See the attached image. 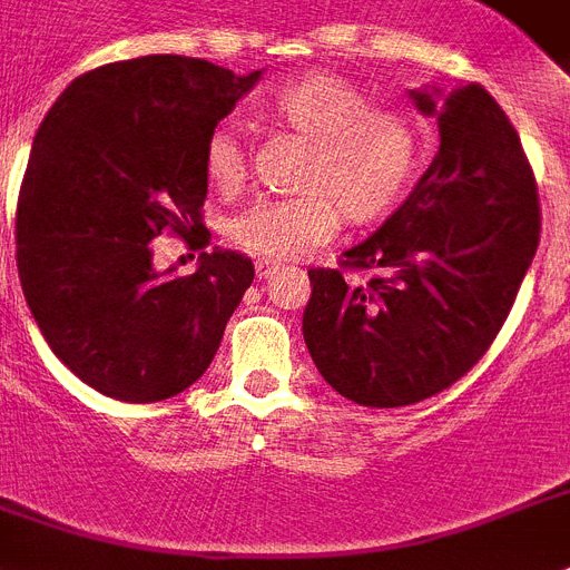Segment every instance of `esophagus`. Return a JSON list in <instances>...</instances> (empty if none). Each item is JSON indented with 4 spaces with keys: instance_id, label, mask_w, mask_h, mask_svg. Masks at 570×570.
<instances>
[{
    "instance_id": "34e87169",
    "label": "esophagus",
    "mask_w": 570,
    "mask_h": 570,
    "mask_svg": "<svg viewBox=\"0 0 570 570\" xmlns=\"http://www.w3.org/2000/svg\"><path fill=\"white\" fill-rule=\"evenodd\" d=\"M276 271H279V265H276V262H267V258H258V262H256V276H258V279H271V276H274Z\"/></svg>"
}]
</instances>
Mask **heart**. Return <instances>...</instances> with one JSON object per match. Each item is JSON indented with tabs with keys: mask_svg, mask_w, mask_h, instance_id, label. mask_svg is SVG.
Returning a JSON list of instances; mask_svg holds the SVG:
<instances>
[{
	"mask_svg": "<svg viewBox=\"0 0 570 570\" xmlns=\"http://www.w3.org/2000/svg\"><path fill=\"white\" fill-rule=\"evenodd\" d=\"M271 119L308 142L294 197H262L227 224L229 242L267 262H288L332 238L341 215L352 227L375 224L407 195L422 163L420 130L404 112L375 110L350 81L305 72L271 98ZM206 180L242 189L247 154L218 127L204 148Z\"/></svg>",
	"mask_w": 570,
	"mask_h": 570,
	"instance_id": "b5f03b06",
	"label": "heart"
}]
</instances>
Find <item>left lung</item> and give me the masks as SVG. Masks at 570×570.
<instances>
[{
    "label": "left lung",
    "instance_id": "obj_1",
    "mask_svg": "<svg viewBox=\"0 0 570 570\" xmlns=\"http://www.w3.org/2000/svg\"><path fill=\"white\" fill-rule=\"evenodd\" d=\"M440 150L375 235L343 265L308 271L303 337L320 375L350 402L402 407L465 375L498 328L539 244V195L521 139L481 83L411 89Z\"/></svg>",
    "mask_w": 570,
    "mask_h": 570
}]
</instances>
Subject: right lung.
Returning a JSON list of instances; mask_svg holds the SVG:
<instances>
[{"label":"right lung","instance_id":"obj_1","mask_svg":"<svg viewBox=\"0 0 570 570\" xmlns=\"http://www.w3.org/2000/svg\"><path fill=\"white\" fill-rule=\"evenodd\" d=\"M262 78L200 58L148 55L75 78L46 112L17 206V267L51 352L119 402L191 387L253 282L242 253H200L197 271L154 267L171 227L209 244L204 148Z\"/></svg>","mask_w":570,"mask_h":570}]
</instances>
